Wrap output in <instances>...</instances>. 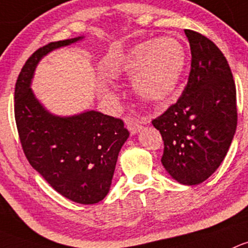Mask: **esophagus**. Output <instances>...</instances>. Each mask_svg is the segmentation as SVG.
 Returning <instances> with one entry per match:
<instances>
[{"label":"esophagus","instance_id":"obj_1","mask_svg":"<svg viewBox=\"0 0 248 248\" xmlns=\"http://www.w3.org/2000/svg\"><path fill=\"white\" fill-rule=\"evenodd\" d=\"M126 126L127 129H129L130 134L131 135H136L137 132H140L142 130V123L139 121V119H129V121L126 122Z\"/></svg>","mask_w":248,"mask_h":248}]
</instances>
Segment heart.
<instances>
[{"instance_id": "1", "label": "heart", "mask_w": 248, "mask_h": 248, "mask_svg": "<svg viewBox=\"0 0 248 248\" xmlns=\"http://www.w3.org/2000/svg\"><path fill=\"white\" fill-rule=\"evenodd\" d=\"M186 65V50L179 39L163 37L137 43L124 53L113 78L132 80L135 94L145 103H165L180 85ZM109 96L111 92H107Z\"/></svg>"}]
</instances>
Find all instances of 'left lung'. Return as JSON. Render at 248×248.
Returning <instances> with one entry per match:
<instances>
[{"label":"left lung","mask_w":248,"mask_h":248,"mask_svg":"<svg viewBox=\"0 0 248 248\" xmlns=\"http://www.w3.org/2000/svg\"><path fill=\"white\" fill-rule=\"evenodd\" d=\"M191 47L187 85L177 103L152 122L163 140L162 166L183 185L208 179L226 157L235 135L236 89L221 50L185 30Z\"/></svg>","instance_id":"1"}]
</instances>
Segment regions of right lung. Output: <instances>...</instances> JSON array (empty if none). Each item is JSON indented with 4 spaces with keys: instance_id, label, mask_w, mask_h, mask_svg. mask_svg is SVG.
<instances>
[{
    "instance_id": "right-lung-1",
    "label": "right lung",
    "mask_w": 248,
    "mask_h": 248,
    "mask_svg": "<svg viewBox=\"0 0 248 248\" xmlns=\"http://www.w3.org/2000/svg\"><path fill=\"white\" fill-rule=\"evenodd\" d=\"M83 38L50 43L31 56L15 85L14 112L31 166L63 197L95 204L108 193L118 154L129 137L123 121L94 109L57 116L43 106L31 88L43 57Z\"/></svg>"
}]
</instances>
